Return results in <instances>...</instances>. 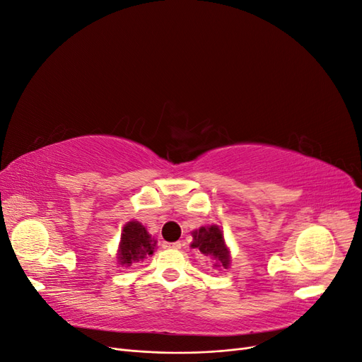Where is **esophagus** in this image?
Wrapping results in <instances>:
<instances>
[{
    "label": "esophagus",
    "instance_id": "1",
    "mask_svg": "<svg viewBox=\"0 0 362 362\" xmlns=\"http://www.w3.org/2000/svg\"><path fill=\"white\" fill-rule=\"evenodd\" d=\"M180 247H181V243H180V242H173V243L164 242V243H163V249H180Z\"/></svg>",
    "mask_w": 362,
    "mask_h": 362
}]
</instances>
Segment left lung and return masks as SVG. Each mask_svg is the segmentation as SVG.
Masks as SVG:
<instances>
[{
	"mask_svg": "<svg viewBox=\"0 0 362 362\" xmlns=\"http://www.w3.org/2000/svg\"><path fill=\"white\" fill-rule=\"evenodd\" d=\"M192 249H198L201 254L213 261L214 269H229L231 252L225 242L223 231L218 225H205L192 233Z\"/></svg>",
	"mask_w": 362,
	"mask_h": 362,
	"instance_id": "1",
	"label": "left lung"
}]
</instances>
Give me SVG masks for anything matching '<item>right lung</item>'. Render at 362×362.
I'll return each instance as SVG.
<instances>
[{"label": "right lung", "instance_id": "right-lung-1", "mask_svg": "<svg viewBox=\"0 0 362 362\" xmlns=\"http://www.w3.org/2000/svg\"><path fill=\"white\" fill-rule=\"evenodd\" d=\"M157 249V240L152 237L145 225L137 221H129L124 225L120 242L117 247V262L128 267L133 262L144 261L154 254Z\"/></svg>", "mask_w": 362, "mask_h": 362}]
</instances>
